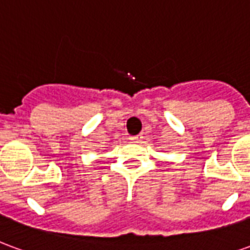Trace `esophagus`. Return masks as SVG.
Instances as JSON below:
<instances>
[{
	"instance_id": "1",
	"label": "esophagus",
	"mask_w": 250,
	"mask_h": 250,
	"mask_svg": "<svg viewBox=\"0 0 250 250\" xmlns=\"http://www.w3.org/2000/svg\"><path fill=\"white\" fill-rule=\"evenodd\" d=\"M130 139H131V141H134V142H138V141H141V139H142V136H141V135L130 136Z\"/></svg>"
}]
</instances>
